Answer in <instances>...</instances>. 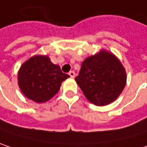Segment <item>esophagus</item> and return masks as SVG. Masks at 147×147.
I'll use <instances>...</instances> for the list:
<instances>
[{
    "label": "esophagus",
    "mask_w": 147,
    "mask_h": 147,
    "mask_svg": "<svg viewBox=\"0 0 147 147\" xmlns=\"http://www.w3.org/2000/svg\"><path fill=\"white\" fill-rule=\"evenodd\" d=\"M69 75H70V76H71V77L74 78V77H75V76H76V73L74 72L73 71H70V72H69Z\"/></svg>",
    "instance_id": "1"
}]
</instances>
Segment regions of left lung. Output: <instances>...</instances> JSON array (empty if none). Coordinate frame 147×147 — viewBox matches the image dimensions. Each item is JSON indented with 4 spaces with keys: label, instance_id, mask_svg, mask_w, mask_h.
I'll list each match as a JSON object with an SVG mask.
<instances>
[{
    "label": "left lung",
    "instance_id": "obj_1",
    "mask_svg": "<svg viewBox=\"0 0 147 147\" xmlns=\"http://www.w3.org/2000/svg\"><path fill=\"white\" fill-rule=\"evenodd\" d=\"M85 97L95 105L113 102L126 84V73L120 61L106 51L87 58L75 78Z\"/></svg>",
    "mask_w": 147,
    "mask_h": 147
}]
</instances>
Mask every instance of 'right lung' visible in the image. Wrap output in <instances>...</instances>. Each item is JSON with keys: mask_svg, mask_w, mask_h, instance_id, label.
<instances>
[{"mask_svg": "<svg viewBox=\"0 0 147 147\" xmlns=\"http://www.w3.org/2000/svg\"><path fill=\"white\" fill-rule=\"evenodd\" d=\"M18 86L30 100L43 103L59 90L61 82L70 76L63 73L47 56H34L22 65L18 75Z\"/></svg>", "mask_w": 147, "mask_h": 147, "instance_id": "obj_1", "label": "right lung"}]
</instances>
